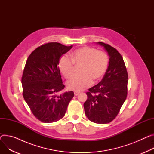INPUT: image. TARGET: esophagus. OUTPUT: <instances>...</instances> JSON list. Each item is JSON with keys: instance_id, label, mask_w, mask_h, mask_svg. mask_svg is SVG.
<instances>
[{"instance_id": "34e87169", "label": "esophagus", "mask_w": 154, "mask_h": 154, "mask_svg": "<svg viewBox=\"0 0 154 154\" xmlns=\"http://www.w3.org/2000/svg\"><path fill=\"white\" fill-rule=\"evenodd\" d=\"M79 92H76V91L74 92V94H75V96H76L79 95Z\"/></svg>"}]
</instances>
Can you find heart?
<instances>
[{"instance_id":"obj_1","label":"heart","mask_w":154,"mask_h":154,"mask_svg":"<svg viewBox=\"0 0 154 154\" xmlns=\"http://www.w3.org/2000/svg\"><path fill=\"white\" fill-rule=\"evenodd\" d=\"M70 59L62 56L58 63V67L66 79L74 75L75 65L79 66L80 74L68 81L66 86L69 90L81 91L89 87L94 82L102 79L108 69V54L89 46L81 47L70 54Z\"/></svg>"}]
</instances>
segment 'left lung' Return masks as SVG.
<instances>
[{
    "label": "left lung",
    "mask_w": 154,
    "mask_h": 154,
    "mask_svg": "<svg viewBox=\"0 0 154 154\" xmlns=\"http://www.w3.org/2000/svg\"><path fill=\"white\" fill-rule=\"evenodd\" d=\"M109 55V64L102 81L89 89L84 109L88 119L106 124L119 113L128 94V75L121 54L109 44L99 42Z\"/></svg>",
    "instance_id": "1"
}]
</instances>
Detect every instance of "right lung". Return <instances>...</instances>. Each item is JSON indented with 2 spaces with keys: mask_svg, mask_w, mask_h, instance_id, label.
Wrapping results in <instances>:
<instances>
[{
  "mask_svg": "<svg viewBox=\"0 0 154 154\" xmlns=\"http://www.w3.org/2000/svg\"><path fill=\"white\" fill-rule=\"evenodd\" d=\"M72 47L46 43L35 49L27 59L21 78L23 96L35 117L43 123L62 118L74 96L73 91L57 96L65 88L58 63Z\"/></svg>",
  "mask_w": 154,
  "mask_h": 154,
  "instance_id": "obj_1",
  "label": "right lung"
}]
</instances>
